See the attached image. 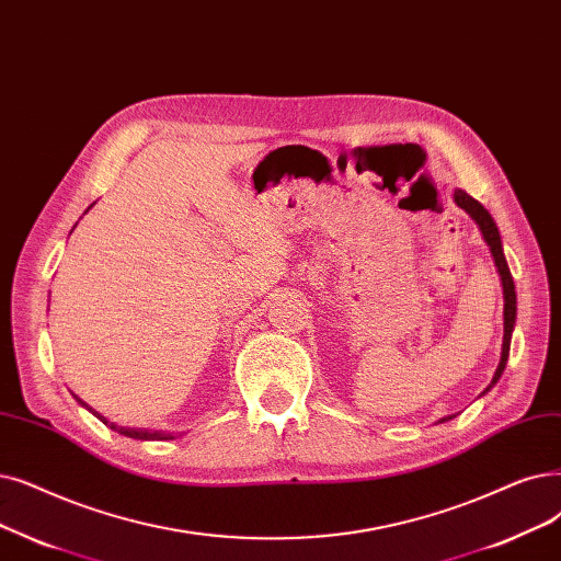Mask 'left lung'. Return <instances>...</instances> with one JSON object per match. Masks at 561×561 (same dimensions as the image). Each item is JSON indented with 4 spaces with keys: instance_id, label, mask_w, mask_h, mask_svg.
Here are the masks:
<instances>
[{
    "instance_id": "obj_1",
    "label": "left lung",
    "mask_w": 561,
    "mask_h": 561,
    "mask_svg": "<svg viewBox=\"0 0 561 561\" xmlns=\"http://www.w3.org/2000/svg\"><path fill=\"white\" fill-rule=\"evenodd\" d=\"M454 199H456V204H458L462 210H468V213L474 217V220H477V225H479V229H481L485 242H489V248H491V252H493V256H495V265H497L500 277H502V286H504V344H502V359H500V364H497V371H495V376H493V382H491L489 387H485V392H489V389L500 380V376H502V371H504V367H506V359H508L511 332H514V325H516V286H514V277H511V271H508L504 252H502L500 231H497V227H495V222H493V217L489 215V210H485L477 199H472L470 194L462 192V190H456V192H454ZM451 417H454V415L443 417L440 422H447V420H451Z\"/></svg>"
}]
</instances>
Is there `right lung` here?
<instances>
[{
	"instance_id": "right-lung-1",
	"label": "right lung",
	"mask_w": 561,
	"mask_h": 561,
	"mask_svg": "<svg viewBox=\"0 0 561 561\" xmlns=\"http://www.w3.org/2000/svg\"><path fill=\"white\" fill-rule=\"evenodd\" d=\"M95 415L101 417V412H95ZM110 428L118 431L121 435H128V437H135V440H174V435L169 433H162V431H149V428H128V426H116L114 422H107L105 417H101Z\"/></svg>"
}]
</instances>
